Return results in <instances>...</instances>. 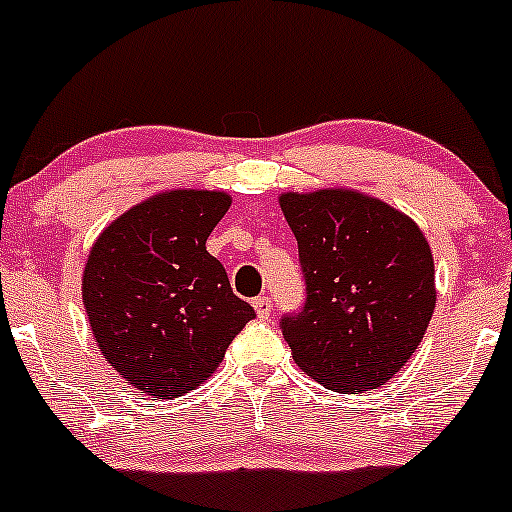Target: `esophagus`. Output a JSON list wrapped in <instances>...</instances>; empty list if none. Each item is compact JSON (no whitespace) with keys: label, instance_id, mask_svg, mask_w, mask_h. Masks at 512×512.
Returning <instances> with one entry per match:
<instances>
[{"label":"esophagus","instance_id":"34e87169","mask_svg":"<svg viewBox=\"0 0 512 512\" xmlns=\"http://www.w3.org/2000/svg\"><path fill=\"white\" fill-rule=\"evenodd\" d=\"M254 308H256L258 318L266 320L273 310V300L268 298V295H258V298H254Z\"/></svg>","mask_w":512,"mask_h":512}]
</instances>
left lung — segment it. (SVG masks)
Instances as JSON below:
<instances>
[{
  "label": "left lung",
  "instance_id": "obj_1",
  "mask_svg": "<svg viewBox=\"0 0 512 512\" xmlns=\"http://www.w3.org/2000/svg\"><path fill=\"white\" fill-rule=\"evenodd\" d=\"M300 310L281 318L293 360L335 392L377 389L407 365L436 305L434 258L412 219L350 189L288 192Z\"/></svg>",
  "mask_w": 512,
  "mask_h": 512
}]
</instances>
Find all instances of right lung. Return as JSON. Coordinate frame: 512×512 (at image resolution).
I'll return each mask as SVG.
<instances>
[{"instance_id":"add662e5","label":"right lung","mask_w":512,"mask_h":512,"mask_svg":"<svg viewBox=\"0 0 512 512\" xmlns=\"http://www.w3.org/2000/svg\"><path fill=\"white\" fill-rule=\"evenodd\" d=\"M229 204L224 192L157 194L115 219L88 256L83 305L93 337L110 367L150 397L199 387L256 318L207 251Z\"/></svg>"}]
</instances>
